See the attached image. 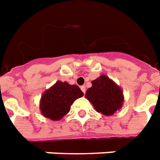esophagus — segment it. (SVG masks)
Instances as JSON below:
<instances>
[{
    "label": "esophagus",
    "mask_w": 160,
    "mask_h": 160,
    "mask_svg": "<svg viewBox=\"0 0 160 160\" xmlns=\"http://www.w3.org/2000/svg\"><path fill=\"white\" fill-rule=\"evenodd\" d=\"M80 89H81V91H82L84 93H85V91H86V89H85V85H82V86L80 87Z\"/></svg>",
    "instance_id": "34e87169"
}]
</instances>
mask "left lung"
<instances>
[{"label":"left lung","instance_id":"8db88e82","mask_svg":"<svg viewBox=\"0 0 160 160\" xmlns=\"http://www.w3.org/2000/svg\"><path fill=\"white\" fill-rule=\"evenodd\" d=\"M91 84L92 86L86 91L85 96L97 112L112 116L122 107L123 91L108 76L102 75L92 80Z\"/></svg>","mask_w":160,"mask_h":160}]
</instances>
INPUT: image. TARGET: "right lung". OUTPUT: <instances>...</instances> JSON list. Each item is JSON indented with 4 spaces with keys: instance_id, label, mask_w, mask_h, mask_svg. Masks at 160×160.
<instances>
[{
    "instance_id": "right-lung-1",
    "label": "right lung",
    "mask_w": 160,
    "mask_h": 160,
    "mask_svg": "<svg viewBox=\"0 0 160 160\" xmlns=\"http://www.w3.org/2000/svg\"><path fill=\"white\" fill-rule=\"evenodd\" d=\"M84 93L76 85L58 80L42 93L40 99V112L44 118L58 121L70 111L75 100Z\"/></svg>"
}]
</instances>
